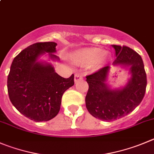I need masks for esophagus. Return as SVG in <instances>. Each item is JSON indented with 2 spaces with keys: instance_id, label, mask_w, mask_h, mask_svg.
Instances as JSON below:
<instances>
[{
  "instance_id": "esophagus-1",
  "label": "esophagus",
  "mask_w": 154,
  "mask_h": 154,
  "mask_svg": "<svg viewBox=\"0 0 154 154\" xmlns=\"http://www.w3.org/2000/svg\"><path fill=\"white\" fill-rule=\"evenodd\" d=\"M83 77H83V75H82L81 74H79V73L75 74V75H74V82H75V83H77L79 80H82Z\"/></svg>"
}]
</instances>
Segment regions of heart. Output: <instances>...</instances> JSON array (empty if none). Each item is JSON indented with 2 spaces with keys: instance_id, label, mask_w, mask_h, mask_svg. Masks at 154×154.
Instances as JSON below:
<instances>
[{
  "instance_id": "1",
  "label": "heart",
  "mask_w": 154,
  "mask_h": 154,
  "mask_svg": "<svg viewBox=\"0 0 154 154\" xmlns=\"http://www.w3.org/2000/svg\"><path fill=\"white\" fill-rule=\"evenodd\" d=\"M73 61L77 65H93L100 67L109 58V55L106 51L100 48H84L77 50L72 55Z\"/></svg>"
}]
</instances>
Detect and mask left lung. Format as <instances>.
<instances>
[{"instance_id":"1","label":"left lung","mask_w":154,"mask_h":154,"mask_svg":"<svg viewBox=\"0 0 154 154\" xmlns=\"http://www.w3.org/2000/svg\"><path fill=\"white\" fill-rule=\"evenodd\" d=\"M112 46L116 54L113 67L128 69L131 77L127 83L119 88H112L108 84L109 66L87 77L89 84L85 99L87 110L93 117L105 122L119 119L131 112L143 100L146 87L141 57L127 46Z\"/></svg>"}]
</instances>
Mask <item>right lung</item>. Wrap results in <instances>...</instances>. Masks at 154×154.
<instances>
[{
	"instance_id": "1",
	"label": "right lung",
	"mask_w": 154,
	"mask_h": 154,
	"mask_svg": "<svg viewBox=\"0 0 154 154\" xmlns=\"http://www.w3.org/2000/svg\"><path fill=\"white\" fill-rule=\"evenodd\" d=\"M57 43L38 42L14 57L8 77L10 100L21 114L35 122H47L59 112L64 92L74 86V74L64 78L51 63L41 60L48 53V61H59ZM46 55V54H45Z\"/></svg>"
}]
</instances>
